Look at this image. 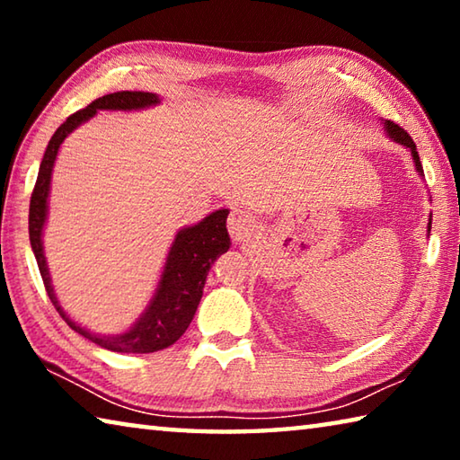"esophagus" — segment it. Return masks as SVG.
<instances>
[{
    "mask_svg": "<svg viewBox=\"0 0 460 460\" xmlns=\"http://www.w3.org/2000/svg\"><path fill=\"white\" fill-rule=\"evenodd\" d=\"M227 227H229V233L233 239L243 241L252 235L255 227H258V223H255V217L252 213L243 211V208H233L229 215Z\"/></svg>",
    "mask_w": 460,
    "mask_h": 460,
    "instance_id": "esophagus-1",
    "label": "esophagus"
}]
</instances>
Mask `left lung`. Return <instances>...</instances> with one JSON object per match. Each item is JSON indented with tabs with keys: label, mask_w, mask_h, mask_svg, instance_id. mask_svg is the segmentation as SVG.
I'll return each instance as SVG.
<instances>
[{
	"label": "left lung",
	"mask_w": 460,
	"mask_h": 460,
	"mask_svg": "<svg viewBox=\"0 0 460 460\" xmlns=\"http://www.w3.org/2000/svg\"><path fill=\"white\" fill-rule=\"evenodd\" d=\"M384 128H385V131H387V136L394 139V142H398V144H402V146H406L408 150L411 152V158H414V164H416V170L420 172V176H424V170H422V162H420V155H418V152H416V144H414V139L410 137V134L408 131H403L398 123H394V121H384ZM430 227H432V219L428 221V233H430Z\"/></svg>",
	"instance_id": "8db88e82"
}]
</instances>
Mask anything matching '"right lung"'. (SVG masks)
<instances>
[{
    "label": "right lung",
    "instance_id": "right-lung-1",
    "mask_svg": "<svg viewBox=\"0 0 460 460\" xmlns=\"http://www.w3.org/2000/svg\"><path fill=\"white\" fill-rule=\"evenodd\" d=\"M158 103L160 97L155 95V93L118 91L99 97L93 101L91 105L81 109V111L73 113L50 137L49 147H46L44 152L40 170H38L32 199H30V245H32L38 270H40L46 292H49V298L52 300L54 308L58 310V314L65 318V323L71 326L75 332L83 334L84 339H89L91 342H95V345L115 353H154L174 345V342L182 337L184 331L189 329L192 316L197 313L208 270H211L215 260L219 258L221 253L227 252L231 245L227 233V208H219V211L205 217V219L192 225V227H184L178 231L172 241V247H170V252L166 255L164 270H162L160 282L155 286L150 305L146 306L144 313L139 314L137 321L131 324L126 332H93L89 329H84L79 323H75L73 318L62 310L57 294H54L49 263H46L42 245V233L46 217H49L52 168L60 146L68 134H73L81 123L89 121L97 111H136V109L154 107Z\"/></svg>",
    "mask_w": 460,
    "mask_h": 460
}]
</instances>
